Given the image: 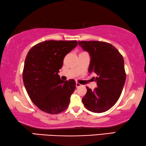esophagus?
I'll list each match as a JSON object with an SVG mask.
<instances>
[{"mask_svg":"<svg viewBox=\"0 0 146 146\" xmlns=\"http://www.w3.org/2000/svg\"><path fill=\"white\" fill-rule=\"evenodd\" d=\"M82 85L80 84H79L78 82H76V88H78V87H80V86H81Z\"/></svg>","mask_w":146,"mask_h":146,"instance_id":"34e87169","label":"esophagus"}]
</instances>
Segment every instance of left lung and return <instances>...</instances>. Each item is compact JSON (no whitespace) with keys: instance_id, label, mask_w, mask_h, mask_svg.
I'll use <instances>...</instances> for the list:
<instances>
[{"instance_id":"left-lung-1","label":"left lung","mask_w":146,"mask_h":146,"mask_svg":"<svg viewBox=\"0 0 146 146\" xmlns=\"http://www.w3.org/2000/svg\"><path fill=\"white\" fill-rule=\"evenodd\" d=\"M78 44L90 53L89 72L97 75V88L92 91L86 87L84 106L93 113L105 112L117 102L124 86L126 73L123 56L115 47L105 42L79 41Z\"/></svg>"}]
</instances>
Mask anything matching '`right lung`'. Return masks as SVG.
Segmentation results:
<instances>
[{
	"label": "right lung",
	"instance_id": "1",
	"mask_svg": "<svg viewBox=\"0 0 146 146\" xmlns=\"http://www.w3.org/2000/svg\"><path fill=\"white\" fill-rule=\"evenodd\" d=\"M77 45L76 40H46L27 54L23 82L30 99L42 111L55 115L68 108L76 82L73 79L62 80L58 73L64 58Z\"/></svg>",
	"mask_w": 146,
	"mask_h": 146
}]
</instances>
